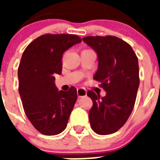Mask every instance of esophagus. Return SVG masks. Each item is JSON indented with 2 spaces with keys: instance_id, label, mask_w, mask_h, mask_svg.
Returning <instances> with one entry per match:
<instances>
[{
  "instance_id": "obj_1",
  "label": "esophagus",
  "mask_w": 160,
  "mask_h": 160,
  "mask_svg": "<svg viewBox=\"0 0 160 160\" xmlns=\"http://www.w3.org/2000/svg\"><path fill=\"white\" fill-rule=\"evenodd\" d=\"M77 94H78V98L85 97V96H87V90L84 88H78L77 90Z\"/></svg>"
}]
</instances>
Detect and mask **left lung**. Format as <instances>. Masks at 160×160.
Segmentation results:
<instances>
[{"label": "left lung", "instance_id": "obj_1", "mask_svg": "<svg viewBox=\"0 0 160 160\" xmlns=\"http://www.w3.org/2000/svg\"><path fill=\"white\" fill-rule=\"evenodd\" d=\"M82 41L97 53L94 79L106 91L102 98L87 92L93 101L90 127L98 135L112 134L125 124L135 106L139 86L138 58L129 44L116 37H86Z\"/></svg>", "mask_w": 160, "mask_h": 160}]
</instances>
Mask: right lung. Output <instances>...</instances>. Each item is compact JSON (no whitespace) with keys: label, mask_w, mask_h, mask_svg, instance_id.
<instances>
[{"label":"right lung","mask_w":160,"mask_h":160,"mask_svg":"<svg viewBox=\"0 0 160 160\" xmlns=\"http://www.w3.org/2000/svg\"><path fill=\"white\" fill-rule=\"evenodd\" d=\"M81 42L76 35L45 34L31 42L22 54L18 67L19 94L26 116L43 135L60 134L67 126L77 90H58L53 75L62 73L65 51Z\"/></svg>","instance_id":"right-lung-1"}]
</instances>
